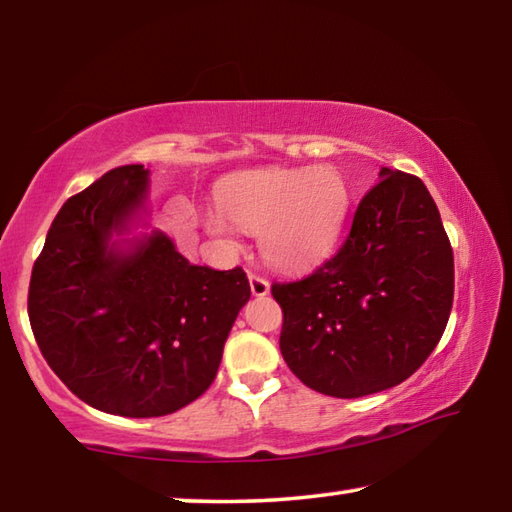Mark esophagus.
Masks as SVG:
<instances>
[{"instance_id":"esophagus-1","label":"esophagus","mask_w":512,"mask_h":512,"mask_svg":"<svg viewBox=\"0 0 512 512\" xmlns=\"http://www.w3.org/2000/svg\"><path fill=\"white\" fill-rule=\"evenodd\" d=\"M248 282H250V291H253V296H257V298H262L268 291H271V284H268L264 275L248 273Z\"/></svg>"}]
</instances>
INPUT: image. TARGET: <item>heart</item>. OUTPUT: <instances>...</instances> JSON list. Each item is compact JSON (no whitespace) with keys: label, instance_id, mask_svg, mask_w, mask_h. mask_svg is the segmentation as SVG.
<instances>
[{"label":"heart","instance_id":"heart-1","mask_svg":"<svg viewBox=\"0 0 512 512\" xmlns=\"http://www.w3.org/2000/svg\"><path fill=\"white\" fill-rule=\"evenodd\" d=\"M219 210L207 228L230 237V224L257 235L259 253L271 266L307 268L339 244L350 212V187L334 167L257 169L225 178Z\"/></svg>","mask_w":512,"mask_h":512}]
</instances>
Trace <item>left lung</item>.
<instances>
[{
  "label": "left lung",
  "instance_id": "obj_1",
  "mask_svg": "<svg viewBox=\"0 0 512 512\" xmlns=\"http://www.w3.org/2000/svg\"><path fill=\"white\" fill-rule=\"evenodd\" d=\"M379 178L339 253L271 287L287 366L343 400L409 379L438 345L454 302V253L429 189L386 167Z\"/></svg>",
  "mask_w": 512,
  "mask_h": 512
}]
</instances>
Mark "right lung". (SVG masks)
Instances as JSON below:
<instances>
[{
    "label": "right lung",
    "instance_id": "add662e5",
    "mask_svg": "<svg viewBox=\"0 0 512 512\" xmlns=\"http://www.w3.org/2000/svg\"><path fill=\"white\" fill-rule=\"evenodd\" d=\"M149 171L110 169L67 198L33 264L29 320L49 368L79 400L124 418H158L201 397L250 298L244 268L194 266L153 232L128 250Z\"/></svg>",
    "mask_w": 512,
    "mask_h": 512
}]
</instances>
